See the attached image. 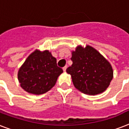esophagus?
Masks as SVG:
<instances>
[{
  "instance_id": "1",
  "label": "esophagus",
  "mask_w": 129,
  "mask_h": 129,
  "mask_svg": "<svg viewBox=\"0 0 129 129\" xmlns=\"http://www.w3.org/2000/svg\"><path fill=\"white\" fill-rule=\"evenodd\" d=\"M67 68H68V66H65L63 68V70L64 71V72H66V71Z\"/></svg>"
}]
</instances>
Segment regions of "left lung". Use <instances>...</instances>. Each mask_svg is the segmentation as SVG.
I'll list each match as a JSON object with an SVG mask.
<instances>
[{
    "label": "left lung",
    "mask_w": 129,
    "mask_h": 129,
    "mask_svg": "<svg viewBox=\"0 0 129 129\" xmlns=\"http://www.w3.org/2000/svg\"><path fill=\"white\" fill-rule=\"evenodd\" d=\"M72 66L66 70L75 88L88 95L106 90L113 78L111 65L98 51L90 45H79L72 52Z\"/></svg>",
    "instance_id": "1"
}]
</instances>
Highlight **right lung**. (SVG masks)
Instances as JSON below:
<instances>
[{"label": "right lung", "instance_id": "obj_1", "mask_svg": "<svg viewBox=\"0 0 129 129\" xmlns=\"http://www.w3.org/2000/svg\"><path fill=\"white\" fill-rule=\"evenodd\" d=\"M63 70L48 50H36L19 68L18 80L21 88L30 94H44L55 86Z\"/></svg>", "mask_w": 129, "mask_h": 129}]
</instances>
